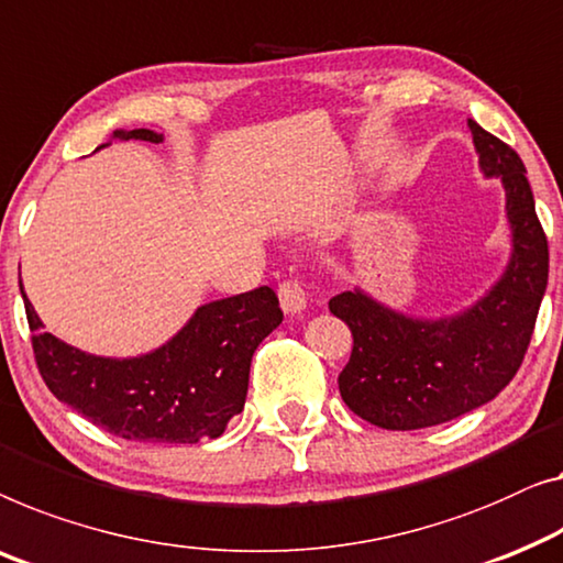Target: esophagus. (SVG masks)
<instances>
[{
  "instance_id": "1",
  "label": "esophagus",
  "mask_w": 563,
  "mask_h": 563,
  "mask_svg": "<svg viewBox=\"0 0 563 563\" xmlns=\"http://www.w3.org/2000/svg\"><path fill=\"white\" fill-rule=\"evenodd\" d=\"M279 301H282V309L287 314H297L305 309L307 305V297H305V287L297 279H287L279 284Z\"/></svg>"
}]
</instances>
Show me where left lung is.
I'll return each instance as SVG.
<instances>
[{"label": "left lung", "instance_id": "8db88e82", "mask_svg": "<svg viewBox=\"0 0 563 563\" xmlns=\"http://www.w3.org/2000/svg\"><path fill=\"white\" fill-rule=\"evenodd\" d=\"M470 129L485 175L500 177L505 187L510 264L490 295L450 320H411L357 289L330 299V312L353 332V353L338 376L340 396L373 427H434L493 401L531 345L549 282V241L518 152L472 119Z\"/></svg>", "mask_w": 563, "mask_h": 563}]
</instances>
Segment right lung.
Here are the masks:
<instances>
[{
    "instance_id": "obj_1",
    "label": "right lung",
    "mask_w": 563,
    "mask_h": 563,
    "mask_svg": "<svg viewBox=\"0 0 563 563\" xmlns=\"http://www.w3.org/2000/svg\"><path fill=\"white\" fill-rule=\"evenodd\" d=\"M113 136L162 142L150 129ZM22 299L32 353L51 394L113 437L159 444H198L223 434L246 404L254 350L284 317L274 289L258 287L202 305L154 353L113 361L80 353L40 330L43 322L24 291Z\"/></svg>"
}]
</instances>
